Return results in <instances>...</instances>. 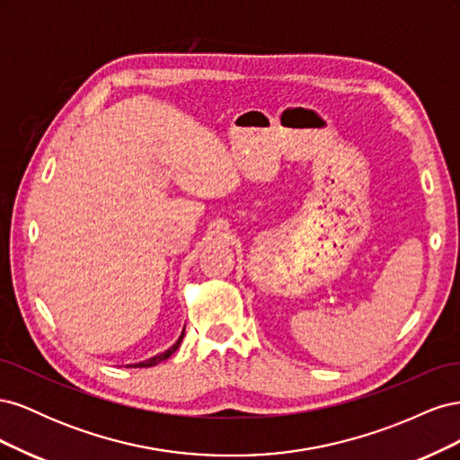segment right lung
<instances>
[{"label": "right lung", "instance_id": "1", "mask_svg": "<svg viewBox=\"0 0 460 460\" xmlns=\"http://www.w3.org/2000/svg\"><path fill=\"white\" fill-rule=\"evenodd\" d=\"M182 338H184V332H182V336L178 338V341L171 347V349H166L164 353H161V355H157V357H151V358H147V360H144V363H137V365H132V367H153V365H157V363H161V360H164V358H169L178 347H180V343H182Z\"/></svg>", "mask_w": 460, "mask_h": 460}]
</instances>
